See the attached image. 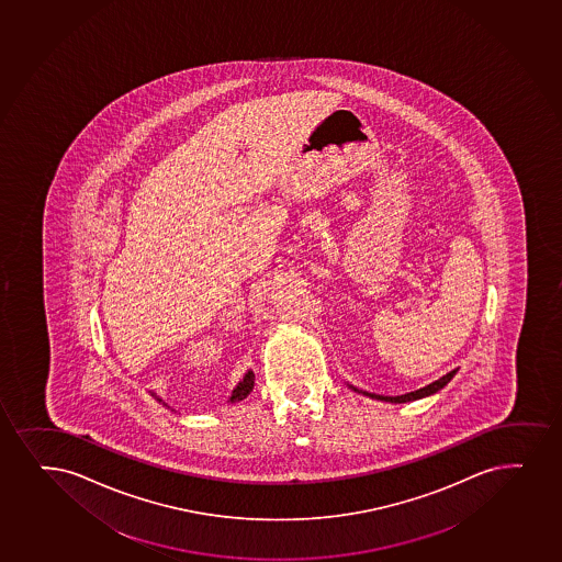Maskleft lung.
I'll return each mask as SVG.
<instances>
[{
  "label": "left lung",
  "instance_id": "left-lung-1",
  "mask_svg": "<svg viewBox=\"0 0 562 562\" xmlns=\"http://www.w3.org/2000/svg\"><path fill=\"white\" fill-rule=\"evenodd\" d=\"M456 374L457 369L451 370V372H448L446 376L438 378L436 382L429 383V385H425V387H422V390L409 391V393H406V395H376V393H369V391L357 390V387H353V385H350V383H348V387H350V390L356 391V393H363L364 396H370V398L383 401V403L403 404L412 403V401H419V398H425V396L435 395V393H438V391L442 390V387H446V385H448V383L451 382V378L456 376Z\"/></svg>",
  "mask_w": 562,
  "mask_h": 562
}]
</instances>
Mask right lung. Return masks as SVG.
<instances>
[{"instance_id": "obj_1", "label": "right lung", "mask_w": 562, "mask_h": 562, "mask_svg": "<svg viewBox=\"0 0 562 562\" xmlns=\"http://www.w3.org/2000/svg\"><path fill=\"white\" fill-rule=\"evenodd\" d=\"M254 380H256V376H254V372L251 370H248L246 372L245 376H243V380L235 385V390L232 391V396H229V401L227 403H238V401H243V398H246V396L250 395V391L254 390ZM150 395L158 401L159 404H164V406H167L166 401H161L154 391H148ZM167 408H171V406H167Z\"/></svg>"}]
</instances>
